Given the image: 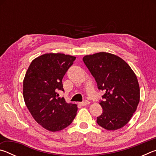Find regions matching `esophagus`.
Segmentation results:
<instances>
[{"instance_id": "obj_1", "label": "esophagus", "mask_w": 156, "mask_h": 156, "mask_svg": "<svg viewBox=\"0 0 156 156\" xmlns=\"http://www.w3.org/2000/svg\"><path fill=\"white\" fill-rule=\"evenodd\" d=\"M89 104V102L88 101V100H84V102H82L79 103V105H80L81 106H86V105H87Z\"/></svg>"}]
</instances>
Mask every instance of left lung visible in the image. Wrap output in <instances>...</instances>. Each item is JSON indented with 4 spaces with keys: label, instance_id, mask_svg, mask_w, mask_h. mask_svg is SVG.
<instances>
[{
    "label": "left lung",
    "instance_id": "obj_1",
    "mask_svg": "<svg viewBox=\"0 0 156 156\" xmlns=\"http://www.w3.org/2000/svg\"><path fill=\"white\" fill-rule=\"evenodd\" d=\"M83 62L96 80L99 90L105 93L100 105L102 113L98 125L116 130L129 122L140 101V87L133 71L121 58L107 52L83 57Z\"/></svg>",
    "mask_w": 156,
    "mask_h": 156
}]
</instances>
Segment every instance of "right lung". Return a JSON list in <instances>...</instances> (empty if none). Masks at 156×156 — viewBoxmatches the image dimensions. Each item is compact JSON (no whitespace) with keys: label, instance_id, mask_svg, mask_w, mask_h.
<instances>
[{"label":"right lung","instance_id":"1","mask_svg":"<svg viewBox=\"0 0 156 156\" xmlns=\"http://www.w3.org/2000/svg\"><path fill=\"white\" fill-rule=\"evenodd\" d=\"M76 57L64 54H45L32 60L23 80L26 106L37 122L50 131L62 130L74 119L78 107L59 98L62 80Z\"/></svg>","mask_w":156,"mask_h":156}]
</instances>
